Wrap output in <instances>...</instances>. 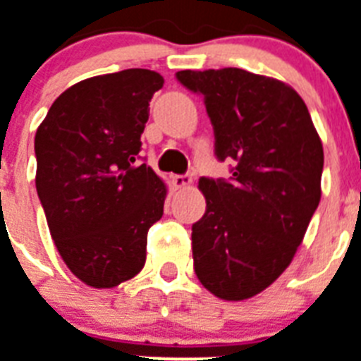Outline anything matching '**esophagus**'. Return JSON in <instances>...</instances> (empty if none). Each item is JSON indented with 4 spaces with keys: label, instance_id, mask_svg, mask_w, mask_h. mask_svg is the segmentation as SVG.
<instances>
[{
    "label": "esophagus",
    "instance_id": "34e87169",
    "mask_svg": "<svg viewBox=\"0 0 361 361\" xmlns=\"http://www.w3.org/2000/svg\"><path fill=\"white\" fill-rule=\"evenodd\" d=\"M190 183H192V178H190L189 174L172 176V185H174L176 189H185V187H189Z\"/></svg>",
    "mask_w": 361,
    "mask_h": 361
}]
</instances>
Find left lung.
Masks as SVG:
<instances>
[{
    "mask_svg": "<svg viewBox=\"0 0 361 361\" xmlns=\"http://www.w3.org/2000/svg\"><path fill=\"white\" fill-rule=\"evenodd\" d=\"M204 96L228 180L200 178L206 213L192 224V259L202 286L245 300L271 286L302 243L321 200L323 145L304 99L289 85L241 68L181 70Z\"/></svg>",
    "mask_w": 361,
    "mask_h": 361,
    "instance_id": "1",
    "label": "left lung"
}]
</instances>
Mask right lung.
<instances>
[{
  "label": "right lung",
  "mask_w": 361,
  "mask_h": 361,
  "mask_svg": "<svg viewBox=\"0 0 361 361\" xmlns=\"http://www.w3.org/2000/svg\"><path fill=\"white\" fill-rule=\"evenodd\" d=\"M157 72L130 68L79 81L59 96L35 135L37 192L66 267L107 289L139 274L166 187L140 161Z\"/></svg>",
  "instance_id": "right-lung-1"
}]
</instances>
